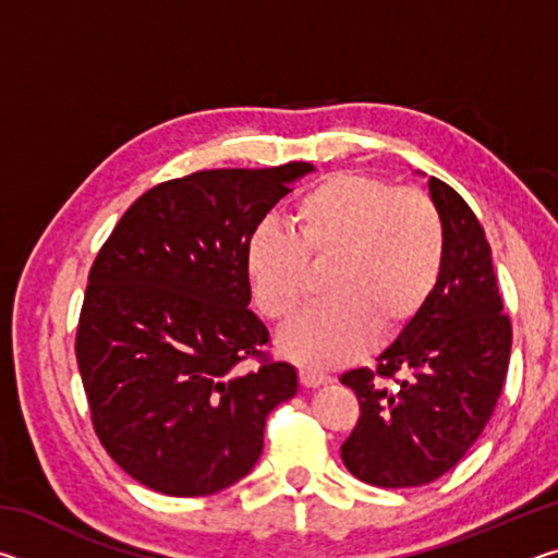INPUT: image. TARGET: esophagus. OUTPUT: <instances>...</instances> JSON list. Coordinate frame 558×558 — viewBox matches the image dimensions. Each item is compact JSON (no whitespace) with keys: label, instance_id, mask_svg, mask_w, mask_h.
Here are the masks:
<instances>
[{"label":"esophagus","instance_id":"34e87169","mask_svg":"<svg viewBox=\"0 0 558 558\" xmlns=\"http://www.w3.org/2000/svg\"><path fill=\"white\" fill-rule=\"evenodd\" d=\"M332 381V376H327L323 372H315V369H300V384L307 386V389H315V386H323Z\"/></svg>","mask_w":558,"mask_h":558}]
</instances>
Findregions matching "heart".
<instances>
[{
	"instance_id": "obj_1",
	"label": "heart",
	"mask_w": 558,
	"mask_h": 558,
	"mask_svg": "<svg viewBox=\"0 0 558 558\" xmlns=\"http://www.w3.org/2000/svg\"><path fill=\"white\" fill-rule=\"evenodd\" d=\"M245 276L258 313L288 323L310 292V270L327 268L323 295L280 335L300 364L327 369L396 337L436 292L446 266V226L421 189L362 172H335L290 209V231L260 221L245 239Z\"/></svg>"
}]
</instances>
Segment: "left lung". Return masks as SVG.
<instances>
[{
  "label": "left lung",
  "mask_w": 558,
  "mask_h": 558,
  "mask_svg": "<svg viewBox=\"0 0 558 558\" xmlns=\"http://www.w3.org/2000/svg\"><path fill=\"white\" fill-rule=\"evenodd\" d=\"M446 226V266L421 315L376 359L339 376L359 399L342 462L374 487H421L480 438L507 379L512 323L502 313L485 229L456 189L428 179Z\"/></svg>",
  "instance_id": "1"
}]
</instances>
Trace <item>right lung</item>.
Segmentation results:
<instances>
[{"mask_svg":"<svg viewBox=\"0 0 558 558\" xmlns=\"http://www.w3.org/2000/svg\"><path fill=\"white\" fill-rule=\"evenodd\" d=\"M310 169L169 179L122 214L93 260L75 329L90 423L108 456L155 493L233 485L260 458L268 413L298 391L295 369L272 359L248 310L243 253Z\"/></svg>","mask_w":558,"mask_h":558,"instance_id":"1","label":"right lung"}]
</instances>
